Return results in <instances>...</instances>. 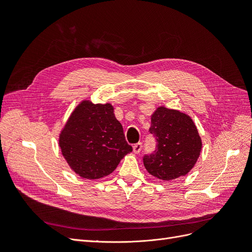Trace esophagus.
Returning <instances> with one entry per match:
<instances>
[{"mask_svg":"<svg viewBox=\"0 0 252 252\" xmlns=\"http://www.w3.org/2000/svg\"><path fill=\"white\" fill-rule=\"evenodd\" d=\"M142 147H143V143L142 142H139L133 145V152L134 154H140V151L142 150Z\"/></svg>","mask_w":252,"mask_h":252,"instance_id":"obj_1","label":"esophagus"}]
</instances>
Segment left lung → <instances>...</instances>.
<instances>
[{
  "label": "left lung",
  "mask_w": 252,
  "mask_h": 252,
  "mask_svg": "<svg viewBox=\"0 0 252 252\" xmlns=\"http://www.w3.org/2000/svg\"><path fill=\"white\" fill-rule=\"evenodd\" d=\"M149 132L155 135L157 146L152 154L144 156L143 162L151 175L170 181L192 169L202 141L191 118L162 106L151 116Z\"/></svg>",
  "instance_id": "1"
}]
</instances>
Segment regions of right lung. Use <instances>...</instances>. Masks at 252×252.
<instances>
[{"mask_svg":"<svg viewBox=\"0 0 252 252\" xmlns=\"http://www.w3.org/2000/svg\"><path fill=\"white\" fill-rule=\"evenodd\" d=\"M59 145L70 168L84 179L106 177L132 147L125 140L112 105L83 101L73 110Z\"/></svg>","mask_w":252,"mask_h":252,"instance_id":"1","label":"right lung"}]
</instances>
